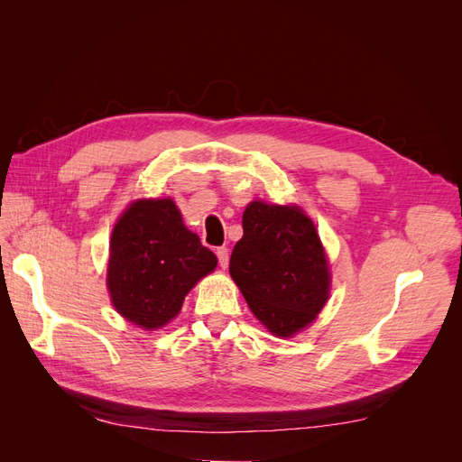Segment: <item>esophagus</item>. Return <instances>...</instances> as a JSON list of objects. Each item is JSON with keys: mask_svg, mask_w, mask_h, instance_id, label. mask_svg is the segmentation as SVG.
<instances>
[{"mask_svg": "<svg viewBox=\"0 0 462 462\" xmlns=\"http://www.w3.org/2000/svg\"><path fill=\"white\" fill-rule=\"evenodd\" d=\"M216 254H217V260H219L221 268H227V263H229V248L227 246H219L216 250Z\"/></svg>", "mask_w": 462, "mask_h": 462, "instance_id": "esophagus-1", "label": "esophagus"}]
</instances>
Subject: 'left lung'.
<instances>
[{
	"label": "left lung",
	"mask_w": 462,
	"mask_h": 462,
	"mask_svg": "<svg viewBox=\"0 0 462 462\" xmlns=\"http://www.w3.org/2000/svg\"><path fill=\"white\" fill-rule=\"evenodd\" d=\"M229 273L250 310L277 337H292L310 326L329 299L324 246L299 206L250 202Z\"/></svg>",
	"instance_id": "left-lung-1"
}]
</instances>
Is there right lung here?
I'll return each mask as SVG.
<instances>
[{
	"label": "right lung",
	"mask_w": 462,
	"mask_h": 462,
	"mask_svg": "<svg viewBox=\"0 0 462 462\" xmlns=\"http://www.w3.org/2000/svg\"><path fill=\"white\" fill-rule=\"evenodd\" d=\"M216 265V254L185 227L171 199L136 200L111 233V304L134 326L160 329L179 314L189 291Z\"/></svg>",
	"instance_id": "right-lung-1"
}]
</instances>
